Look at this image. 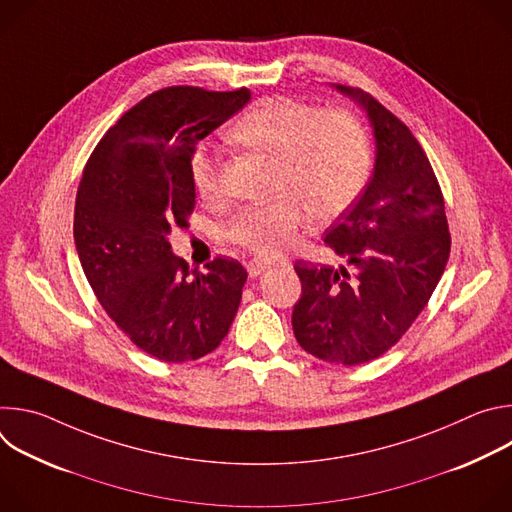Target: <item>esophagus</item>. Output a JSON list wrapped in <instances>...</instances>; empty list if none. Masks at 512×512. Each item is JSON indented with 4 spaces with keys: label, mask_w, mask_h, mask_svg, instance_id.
I'll return each instance as SVG.
<instances>
[{
    "label": "esophagus",
    "mask_w": 512,
    "mask_h": 512,
    "mask_svg": "<svg viewBox=\"0 0 512 512\" xmlns=\"http://www.w3.org/2000/svg\"><path fill=\"white\" fill-rule=\"evenodd\" d=\"M265 269H269V263L263 261V259H253V261H249V265H247V271H249V277H251V279H255L257 275H261Z\"/></svg>",
    "instance_id": "1"
}]
</instances>
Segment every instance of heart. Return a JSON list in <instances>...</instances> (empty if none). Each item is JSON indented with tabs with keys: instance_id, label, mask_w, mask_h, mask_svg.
I'll return each mask as SVG.
<instances>
[{
	"instance_id": "obj_1",
	"label": "heart",
	"mask_w": 512,
	"mask_h": 512,
	"mask_svg": "<svg viewBox=\"0 0 512 512\" xmlns=\"http://www.w3.org/2000/svg\"><path fill=\"white\" fill-rule=\"evenodd\" d=\"M229 139L273 160L271 190L277 196L239 208L225 229L233 245L263 259L296 245L306 208L318 221H330L348 210L369 182V137L344 111L322 113L294 99H269L241 115ZM192 180L202 198H212L218 160L196 152Z\"/></svg>"
}]
</instances>
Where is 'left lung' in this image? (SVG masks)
Here are the masks:
<instances>
[{
    "mask_svg": "<svg viewBox=\"0 0 512 512\" xmlns=\"http://www.w3.org/2000/svg\"><path fill=\"white\" fill-rule=\"evenodd\" d=\"M369 117L373 178L326 231L338 267L296 261L302 298L291 324L320 360L369 362L387 352L427 306L450 257L444 196L421 145L360 89L332 85Z\"/></svg>",
    "mask_w": 512,
    "mask_h": 512,
    "instance_id": "left-lung-1",
    "label": "left lung"
}]
</instances>
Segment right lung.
Listing matches in <instances>:
<instances>
[{
  "mask_svg": "<svg viewBox=\"0 0 512 512\" xmlns=\"http://www.w3.org/2000/svg\"><path fill=\"white\" fill-rule=\"evenodd\" d=\"M251 101L249 89L212 93L168 87L145 97L95 148L79 184L75 245L99 304L143 352L196 360L227 336L247 271L216 257L206 271L172 253L196 190L198 141Z\"/></svg>",
  "mask_w": 512,
  "mask_h": 512,
  "instance_id": "add662e5",
  "label": "right lung"
}]
</instances>
